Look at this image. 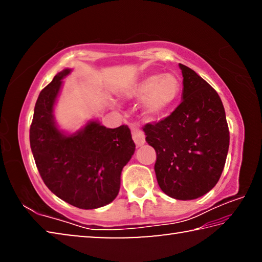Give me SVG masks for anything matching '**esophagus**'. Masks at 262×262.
Segmentation results:
<instances>
[{
  "mask_svg": "<svg viewBox=\"0 0 262 262\" xmlns=\"http://www.w3.org/2000/svg\"><path fill=\"white\" fill-rule=\"evenodd\" d=\"M130 128H132V136H133V140L135 142V144L137 147L143 145L145 142V136L143 134V132H142L136 125H133V123L130 125Z\"/></svg>",
  "mask_w": 262,
  "mask_h": 262,
  "instance_id": "34e87169",
  "label": "esophagus"
}]
</instances>
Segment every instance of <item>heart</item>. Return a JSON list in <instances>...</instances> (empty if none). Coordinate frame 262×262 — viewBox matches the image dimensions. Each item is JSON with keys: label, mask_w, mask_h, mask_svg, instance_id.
<instances>
[{"label": "heart", "mask_w": 262, "mask_h": 262, "mask_svg": "<svg viewBox=\"0 0 262 262\" xmlns=\"http://www.w3.org/2000/svg\"><path fill=\"white\" fill-rule=\"evenodd\" d=\"M183 84L176 74H152L139 79L125 91L130 99L142 100V113L147 119L159 118L177 104Z\"/></svg>", "instance_id": "obj_1"}]
</instances>
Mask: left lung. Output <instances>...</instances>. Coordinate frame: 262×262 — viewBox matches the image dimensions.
Here are the masks:
<instances>
[{
	"label": "left lung",
	"mask_w": 262,
	"mask_h": 262,
	"mask_svg": "<svg viewBox=\"0 0 262 262\" xmlns=\"http://www.w3.org/2000/svg\"><path fill=\"white\" fill-rule=\"evenodd\" d=\"M183 100L163 120L143 127L156 151L155 172L164 193L177 200L205 195L220 180L227 161L230 133L225 111L214 88L193 69L179 64Z\"/></svg>",
	"instance_id": "1"
}]
</instances>
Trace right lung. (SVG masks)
<instances>
[{
    "label": "right lung",
    "mask_w": 262,
    "mask_h": 262,
    "mask_svg": "<svg viewBox=\"0 0 262 262\" xmlns=\"http://www.w3.org/2000/svg\"><path fill=\"white\" fill-rule=\"evenodd\" d=\"M69 69L41 90L30 127V144L43 183L61 200L79 209H95L112 202L120 189L123 166L135 151L128 126L106 128L88 123L66 136L53 120V106Z\"/></svg>",
    "instance_id": "right-lung-1"
}]
</instances>
